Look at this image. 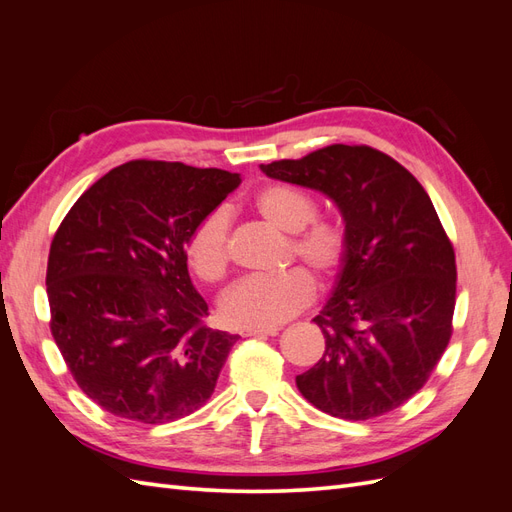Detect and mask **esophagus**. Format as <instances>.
I'll list each match as a JSON object with an SVG mask.
<instances>
[{"label": "esophagus", "instance_id": "obj_1", "mask_svg": "<svg viewBox=\"0 0 512 512\" xmlns=\"http://www.w3.org/2000/svg\"><path fill=\"white\" fill-rule=\"evenodd\" d=\"M243 337H267V335H277V329H250L243 331Z\"/></svg>", "mask_w": 512, "mask_h": 512}]
</instances>
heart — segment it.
<instances>
[{"label": "heart", "instance_id": "1", "mask_svg": "<svg viewBox=\"0 0 512 512\" xmlns=\"http://www.w3.org/2000/svg\"><path fill=\"white\" fill-rule=\"evenodd\" d=\"M252 209L267 226L288 237V258L316 275L322 284L335 282L348 265L350 235L344 222L316 218L318 205L307 192L286 183H267L252 196ZM228 215L207 213L185 239V260L205 284L222 282L230 267ZM314 280L303 269L275 277H250L232 286L220 301V318L230 329H273L312 303Z\"/></svg>", "mask_w": 512, "mask_h": 512}]
</instances>
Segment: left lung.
<instances>
[{
	"label": "left lung",
	"mask_w": 512,
	"mask_h": 512,
	"mask_svg": "<svg viewBox=\"0 0 512 512\" xmlns=\"http://www.w3.org/2000/svg\"><path fill=\"white\" fill-rule=\"evenodd\" d=\"M329 196L350 235L348 265L314 322L320 361L297 376L309 404L367 421L421 391L453 335L455 250L416 177L367 145H329L260 166Z\"/></svg>",
	"instance_id": "1"
}]
</instances>
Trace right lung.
Here are the masks:
<instances>
[{"label": "right lung", "instance_id": "1", "mask_svg": "<svg viewBox=\"0 0 512 512\" xmlns=\"http://www.w3.org/2000/svg\"><path fill=\"white\" fill-rule=\"evenodd\" d=\"M241 183L237 173L132 160L76 200L46 267L51 333L81 391L160 425L211 397L237 335L205 324L185 239Z\"/></svg>", "mask_w": 512, "mask_h": 512}]
</instances>
